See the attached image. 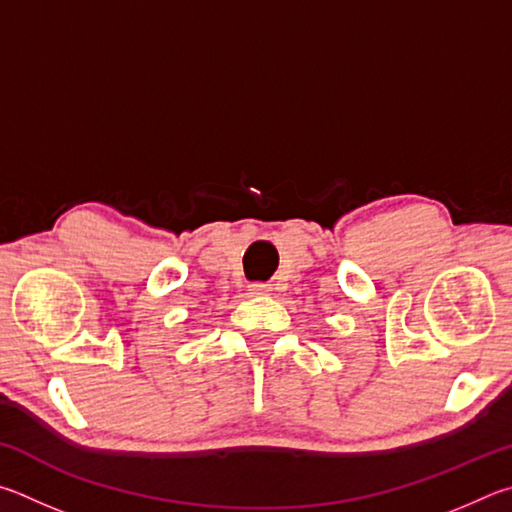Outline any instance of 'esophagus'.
I'll list each match as a JSON object with an SVG mask.
<instances>
[{"instance_id":"34e87169","label":"esophagus","mask_w":512,"mask_h":512,"mask_svg":"<svg viewBox=\"0 0 512 512\" xmlns=\"http://www.w3.org/2000/svg\"><path fill=\"white\" fill-rule=\"evenodd\" d=\"M270 285L267 283H251L249 285V294L251 297H265V294H270Z\"/></svg>"}]
</instances>
